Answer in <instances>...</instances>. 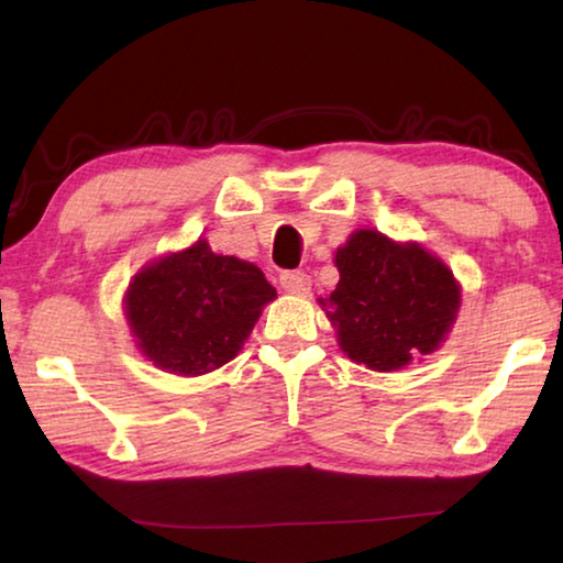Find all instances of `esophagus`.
Returning <instances> with one entry per match:
<instances>
[{
    "instance_id": "34e87169",
    "label": "esophagus",
    "mask_w": 563,
    "mask_h": 563,
    "mask_svg": "<svg viewBox=\"0 0 563 563\" xmlns=\"http://www.w3.org/2000/svg\"><path fill=\"white\" fill-rule=\"evenodd\" d=\"M310 275H305L302 271H285L280 275V288L290 295H305L310 290Z\"/></svg>"
}]
</instances>
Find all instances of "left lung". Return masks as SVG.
<instances>
[{"instance_id":"8db88e82","label":"left lung","mask_w":563,"mask_h":563,"mask_svg":"<svg viewBox=\"0 0 563 563\" xmlns=\"http://www.w3.org/2000/svg\"><path fill=\"white\" fill-rule=\"evenodd\" d=\"M340 280L320 298L338 345L375 373H395L440 350L456 322L462 285L417 241L357 228L335 251Z\"/></svg>"}]
</instances>
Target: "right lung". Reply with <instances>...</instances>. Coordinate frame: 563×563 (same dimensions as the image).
Instances as JSON below:
<instances>
[{"instance_id":"right-lung-1","label":"right lung","mask_w":563,"mask_h":563,"mask_svg":"<svg viewBox=\"0 0 563 563\" xmlns=\"http://www.w3.org/2000/svg\"><path fill=\"white\" fill-rule=\"evenodd\" d=\"M258 265L218 255L206 238L166 253L133 275L123 316L141 355L178 377H198L231 362L273 302Z\"/></svg>"}]
</instances>
